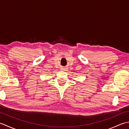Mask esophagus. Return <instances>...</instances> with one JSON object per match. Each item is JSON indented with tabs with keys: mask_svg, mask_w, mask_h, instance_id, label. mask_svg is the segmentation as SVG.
<instances>
[{
	"mask_svg": "<svg viewBox=\"0 0 129 129\" xmlns=\"http://www.w3.org/2000/svg\"><path fill=\"white\" fill-rule=\"evenodd\" d=\"M66 69H65V68H62V69H61V70H65Z\"/></svg>",
	"mask_w": 129,
	"mask_h": 129,
	"instance_id": "esophagus-1",
	"label": "esophagus"
}]
</instances>
